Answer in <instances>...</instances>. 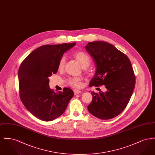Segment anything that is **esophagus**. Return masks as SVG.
<instances>
[{
  "label": "esophagus",
  "mask_w": 155,
  "mask_h": 155,
  "mask_svg": "<svg viewBox=\"0 0 155 155\" xmlns=\"http://www.w3.org/2000/svg\"><path fill=\"white\" fill-rule=\"evenodd\" d=\"M81 92V91L80 90H78V89H74V95H77L78 94H80Z\"/></svg>",
  "instance_id": "34e87169"
}]
</instances>
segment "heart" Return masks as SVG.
I'll return each mask as SVG.
<instances>
[{
    "mask_svg": "<svg viewBox=\"0 0 155 155\" xmlns=\"http://www.w3.org/2000/svg\"><path fill=\"white\" fill-rule=\"evenodd\" d=\"M74 58L81 64L82 67H87L91 63V58L88 54L87 52L84 51H77L73 54ZM65 64V59L62 58L59 61V69L61 70L63 68ZM68 84L74 87H80L81 85V79L79 77H73L70 78L68 81Z\"/></svg>",
    "mask_w": 155,
    "mask_h": 155,
    "instance_id": "1",
    "label": "heart"
}]
</instances>
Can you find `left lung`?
Listing matches in <instances>:
<instances>
[{
	"instance_id": "obj_1",
	"label": "left lung",
	"mask_w": 155,
	"mask_h": 155,
	"mask_svg": "<svg viewBox=\"0 0 155 155\" xmlns=\"http://www.w3.org/2000/svg\"><path fill=\"white\" fill-rule=\"evenodd\" d=\"M85 49L96 66L89 86L104 85L107 89L104 92H91L92 101L88 110L97 118H114L124 110L135 88L131 61L125 54L106 42H89Z\"/></svg>"
}]
</instances>
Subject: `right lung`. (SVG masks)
I'll return each instance as SVG.
<instances>
[{"label": "right lung", "instance_id": "obj_1", "mask_svg": "<svg viewBox=\"0 0 155 155\" xmlns=\"http://www.w3.org/2000/svg\"><path fill=\"white\" fill-rule=\"evenodd\" d=\"M76 44L45 45L30 53L18 69L20 99L25 108L44 121L58 118L74 96L71 89L55 92L49 86V77L56 74L64 53Z\"/></svg>", "mask_w": 155, "mask_h": 155}]
</instances>
